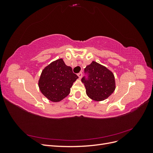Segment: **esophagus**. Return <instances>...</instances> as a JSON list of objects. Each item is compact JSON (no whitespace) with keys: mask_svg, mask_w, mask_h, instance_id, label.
<instances>
[{"mask_svg":"<svg viewBox=\"0 0 153 153\" xmlns=\"http://www.w3.org/2000/svg\"><path fill=\"white\" fill-rule=\"evenodd\" d=\"M82 75H83V74H82V72H80L79 73H78V78H80L82 77Z\"/></svg>","mask_w":153,"mask_h":153,"instance_id":"1","label":"esophagus"}]
</instances>
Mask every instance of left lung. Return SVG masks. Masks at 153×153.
Listing matches in <instances>:
<instances>
[{
  "mask_svg": "<svg viewBox=\"0 0 153 153\" xmlns=\"http://www.w3.org/2000/svg\"><path fill=\"white\" fill-rule=\"evenodd\" d=\"M86 76L82 78L87 96L92 100L100 101L106 99L115 89L114 74L106 67L92 61L84 69Z\"/></svg>",
  "mask_w": 153,
  "mask_h": 153,
  "instance_id": "8db88e82",
  "label": "left lung"
}]
</instances>
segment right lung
I'll use <instances>...</instances> for the list:
<instances>
[{
  "mask_svg": "<svg viewBox=\"0 0 153 153\" xmlns=\"http://www.w3.org/2000/svg\"><path fill=\"white\" fill-rule=\"evenodd\" d=\"M78 76L62 59L50 63L41 73L38 85L42 94L53 102L61 101L69 94L71 87Z\"/></svg>",
  "mask_w": 153,
  "mask_h": 153,
  "instance_id": "obj_1",
  "label": "right lung"
}]
</instances>
